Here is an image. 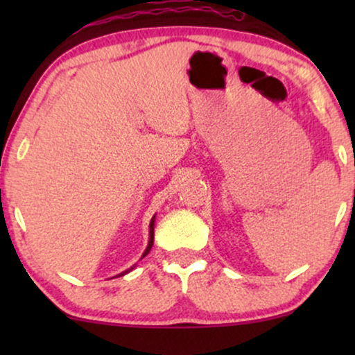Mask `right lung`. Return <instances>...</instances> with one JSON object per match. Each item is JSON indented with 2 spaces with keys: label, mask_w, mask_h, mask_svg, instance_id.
Segmentation results:
<instances>
[{
  "label": "right lung",
  "mask_w": 355,
  "mask_h": 355,
  "mask_svg": "<svg viewBox=\"0 0 355 355\" xmlns=\"http://www.w3.org/2000/svg\"><path fill=\"white\" fill-rule=\"evenodd\" d=\"M153 230H155V216L152 218V221H150V241H148V245H147V249H145V252H144L142 259H144V257H145V255H147V254H148V252H150V250H152V245H153ZM134 268H135V265H134V266H130V268H129V270H125V271H123V273H121V275H118V276H124L125 273H129V271H130V270H134Z\"/></svg>",
  "instance_id": "add662e5"
}]
</instances>
